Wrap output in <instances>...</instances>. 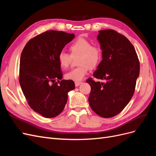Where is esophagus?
<instances>
[{"mask_svg":"<svg viewBox=\"0 0 156 156\" xmlns=\"http://www.w3.org/2000/svg\"><path fill=\"white\" fill-rule=\"evenodd\" d=\"M82 83V82H81V81H75V87H79L80 84H81Z\"/></svg>","mask_w":156,"mask_h":156,"instance_id":"obj_1","label":"esophagus"}]
</instances>
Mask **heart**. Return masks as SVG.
Segmentation results:
<instances>
[{
  "instance_id": "heart-1",
  "label": "heart",
  "mask_w": 156,
  "mask_h": 156,
  "mask_svg": "<svg viewBox=\"0 0 156 156\" xmlns=\"http://www.w3.org/2000/svg\"><path fill=\"white\" fill-rule=\"evenodd\" d=\"M71 55L61 51L58 55V60L60 66L67 68L72 60V56H79L78 67L72 69L66 74V78L75 81L83 80L88 74L90 67L93 68L100 64L101 60V50L98 46L93 45L92 42L83 38L75 40L69 46Z\"/></svg>"
}]
</instances>
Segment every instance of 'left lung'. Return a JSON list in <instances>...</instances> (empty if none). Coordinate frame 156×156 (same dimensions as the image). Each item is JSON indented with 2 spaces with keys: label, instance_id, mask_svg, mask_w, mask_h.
<instances>
[{
  "label": "left lung",
  "instance_id": "left-lung-1",
  "mask_svg": "<svg viewBox=\"0 0 156 156\" xmlns=\"http://www.w3.org/2000/svg\"><path fill=\"white\" fill-rule=\"evenodd\" d=\"M97 39L103 60L93 75L106 82L87 80L91 87L88 101L97 115L111 118L119 114L133 96L140 64L133 45L124 35L114 30H103L99 31Z\"/></svg>",
  "mask_w": 156,
  "mask_h": 156
}]
</instances>
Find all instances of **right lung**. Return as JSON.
<instances>
[{
	"instance_id": "right-lung-1",
	"label": "right lung",
	"mask_w": 156,
	"mask_h": 156,
	"mask_svg": "<svg viewBox=\"0 0 156 156\" xmlns=\"http://www.w3.org/2000/svg\"><path fill=\"white\" fill-rule=\"evenodd\" d=\"M74 37L63 31H46L28 41L21 53L19 81L22 91L30 108L45 118L60 114L68 93L75 88L72 80H62L58 60V53Z\"/></svg>"
}]
</instances>
